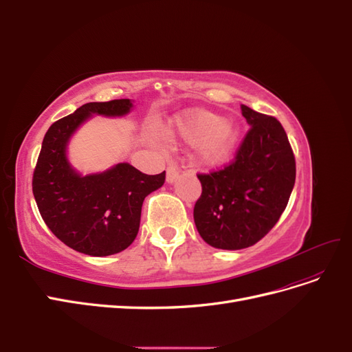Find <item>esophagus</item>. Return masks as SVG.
Segmentation results:
<instances>
[{
	"label": "esophagus",
	"mask_w": 352,
	"mask_h": 352,
	"mask_svg": "<svg viewBox=\"0 0 352 352\" xmlns=\"http://www.w3.org/2000/svg\"><path fill=\"white\" fill-rule=\"evenodd\" d=\"M179 176V170L176 168L175 164H168L167 166V175H166V182L167 184H175Z\"/></svg>",
	"instance_id": "34e87169"
}]
</instances>
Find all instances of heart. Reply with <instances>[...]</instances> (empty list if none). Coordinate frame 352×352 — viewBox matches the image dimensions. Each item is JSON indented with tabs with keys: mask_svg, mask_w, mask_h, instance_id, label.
Masks as SVG:
<instances>
[{
	"mask_svg": "<svg viewBox=\"0 0 352 352\" xmlns=\"http://www.w3.org/2000/svg\"><path fill=\"white\" fill-rule=\"evenodd\" d=\"M167 133L188 145H197V162L204 167H219L229 162L241 141L236 122L202 109L173 117Z\"/></svg>",
	"mask_w": 352,
	"mask_h": 352,
	"instance_id": "obj_1",
	"label": "heart"
}]
</instances>
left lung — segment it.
Segmentation results:
<instances>
[{"label":"left lung","mask_w":352,"mask_h":352,"mask_svg":"<svg viewBox=\"0 0 352 352\" xmlns=\"http://www.w3.org/2000/svg\"><path fill=\"white\" fill-rule=\"evenodd\" d=\"M241 110L251 129L235 162L198 175L202 194L194 207L195 226L219 250L248 248L267 235L295 185V157L282 124L247 105Z\"/></svg>","instance_id":"8db88e82"}]
</instances>
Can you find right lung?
I'll list each match as a JSON object with an SVG mask.
<instances>
[{
	"label": "right lung",
	"mask_w": 352,
	"mask_h": 352,
	"mask_svg": "<svg viewBox=\"0 0 352 352\" xmlns=\"http://www.w3.org/2000/svg\"><path fill=\"white\" fill-rule=\"evenodd\" d=\"M132 107L131 100L88 102L52 123L34 172L32 189L48 229L67 247L92 257L117 254L135 241L142 202L163 186L166 172L145 175L129 163H119L82 175L69 162V142L94 116L123 117Z\"/></svg>",
	"instance_id": "obj_1"
}]
</instances>
